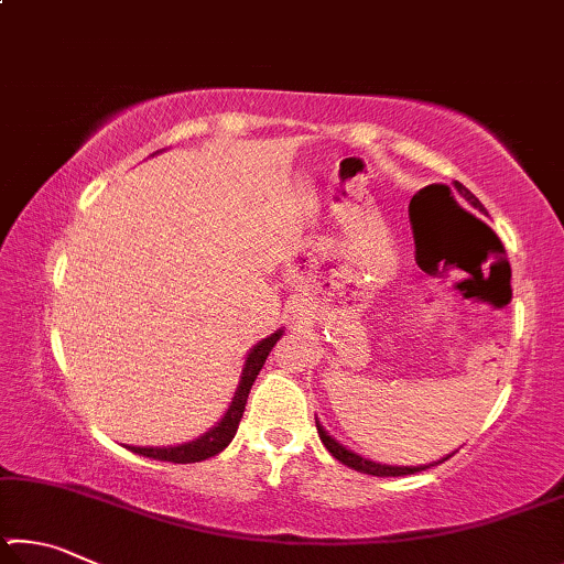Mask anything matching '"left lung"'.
Here are the masks:
<instances>
[{"label": "left lung", "instance_id": "8db88e82", "mask_svg": "<svg viewBox=\"0 0 564 564\" xmlns=\"http://www.w3.org/2000/svg\"><path fill=\"white\" fill-rule=\"evenodd\" d=\"M455 188H457V194H460L467 204H470L473 208H477V212H482L485 214V208H482V204L477 202V198L470 194V191H467L463 184H457L455 181ZM316 427H318V437H321V443L328 447V453L336 457V460H340L343 465H348V467H352V470H358V473H366V475H378V477H398V475H413V473H420V470H425V467H431V465H437V463H443V460H447V457L451 455H445L443 460H437V463H431V465H386V463H376V460H370V457H362V455H358V453H352L350 447H346L343 443H338L336 437H333L326 427L321 425V420L316 417Z\"/></svg>", "mask_w": 564, "mask_h": 564}]
</instances>
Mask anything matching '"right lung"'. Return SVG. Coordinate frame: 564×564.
<instances>
[{"label": "right lung", "instance_id": "1", "mask_svg": "<svg viewBox=\"0 0 564 564\" xmlns=\"http://www.w3.org/2000/svg\"><path fill=\"white\" fill-rule=\"evenodd\" d=\"M281 336H283V328L273 330L271 336H265L263 340L256 343L251 350H248L243 370H241V380H238L231 403H228L221 420H218L214 427H208L204 435H198L188 443L164 445V447L127 445L129 451L144 455V457H154V460H164V463H202V460H206V457H214L221 451H226L228 443L234 441V435L238 431V423H241V417H243L246 400H248V393H251L253 380L261 373L265 358H269V352L273 350L275 343L281 340Z\"/></svg>", "mask_w": 564, "mask_h": 564}]
</instances>
